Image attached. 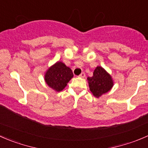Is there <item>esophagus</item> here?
Wrapping results in <instances>:
<instances>
[{
  "label": "esophagus",
  "mask_w": 148,
  "mask_h": 148,
  "mask_svg": "<svg viewBox=\"0 0 148 148\" xmlns=\"http://www.w3.org/2000/svg\"><path fill=\"white\" fill-rule=\"evenodd\" d=\"M79 77H82V78H84V77H86V73H82L79 75Z\"/></svg>",
  "instance_id": "34e87169"
}]
</instances>
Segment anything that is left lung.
Here are the masks:
<instances>
[{
  "mask_svg": "<svg viewBox=\"0 0 148 148\" xmlns=\"http://www.w3.org/2000/svg\"><path fill=\"white\" fill-rule=\"evenodd\" d=\"M87 79L90 92L96 98L108 93L114 86L112 75L101 66L96 67L93 76Z\"/></svg>",
  "mask_w": 148,
  "mask_h": 148,
  "instance_id": "8db88e82",
  "label": "left lung"
}]
</instances>
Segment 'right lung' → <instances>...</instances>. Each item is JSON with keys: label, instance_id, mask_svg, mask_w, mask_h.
I'll use <instances>...</instances> for the list:
<instances>
[{"label": "right lung", "instance_id": "add662e5", "mask_svg": "<svg viewBox=\"0 0 148 148\" xmlns=\"http://www.w3.org/2000/svg\"><path fill=\"white\" fill-rule=\"evenodd\" d=\"M73 77L72 70L61 61L55 62L48 68L45 74V83L54 90L60 92L63 90L68 82Z\"/></svg>", "mask_w": 148, "mask_h": 148}]
</instances>
